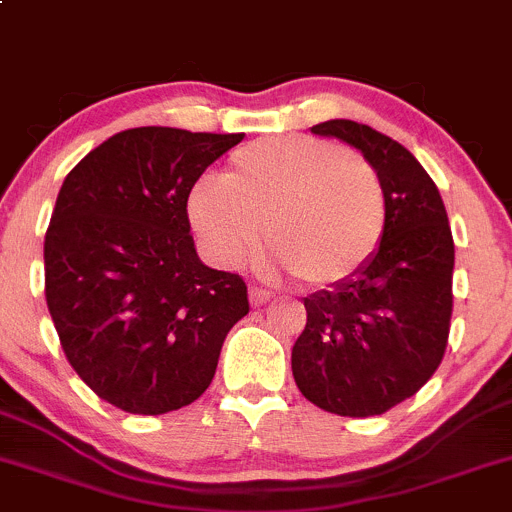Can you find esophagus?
I'll use <instances>...</instances> for the list:
<instances>
[{"instance_id": "esophagus-1", "label": "esophagus", "mask_w": 512, "mask_h": 512, "mask_svg": "<svg viewBox=\"0 0 512 512\" xmlns=\"http://www.w3.org/2000/svg\"><path fill=\"white\" fill-rule=\"evenodd\" d=\"M272 299L270 289H262V287H250V304L252 306H262Z\"/></svg>"}]
</instances>
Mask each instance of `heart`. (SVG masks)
<instances>
[{"mask_svg":"<svg viewBox=\"0 0 512 512\" xmlns=\"http://www.w3.org/2000/svg\"><path fill=\"white\" fill-rule=\"evenodd\" d=\"M188 218L218 265H242L267 233L279 267L331 287L363 272L380 250L387 196L360 154L287 134L240 147L225 179L196 181Z\"/></svg>","mask_w":512,"mask_h":512,"instance_id":"obj_1","label":"heart"}]
</instances>
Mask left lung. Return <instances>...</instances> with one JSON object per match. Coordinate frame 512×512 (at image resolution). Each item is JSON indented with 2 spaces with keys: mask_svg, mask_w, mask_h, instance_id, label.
<instances>
[{
  "mask_svg": "<svg viewBox=\"0 0 512 512\" xmlns=\"http://www.w3.org/2000/svg\"><path fill=\"white\" fill-rule=\"evenodd\" d=\"M311 132L343 139L375 166L387 228L363 272L304 299L292 373L321 410L373 417L412 397L444 358L454 238L437 184L400 142L353 120H328Z\"/></svg>",
  "mask_w": 512,
  "mask_h": 512,
  "instance_id": "left-lung-1",
  "label": "left lung"
}]
</instances>
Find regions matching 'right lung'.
<instances>
[{
	"label": "right lung",
	"mask_w": 512,
	"mask_h": 512,
	"mask_svg": "<svg viewBox=\"0 0 512 512\" xmlns=\"http://www.w3.org/2000/svg\"><path fill=\"white\" fill-rule=\"evenodd\" d=\"M245 134L134 127L73 166L43 242L46 304L85 385L129 414L191 405L250 311L240 274L196 255L188 196Z\"/></svg>",
	"instance_id": "right-lung-1"
}]
</instances>
